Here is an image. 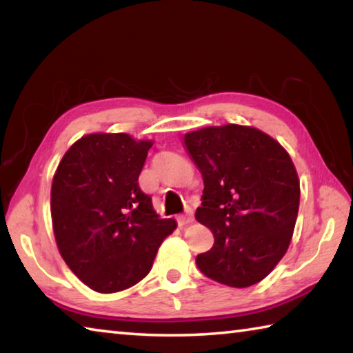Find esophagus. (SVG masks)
I'll list each match as a JSON object with an SVG mask.
<instances>
[{
    "instance_id": "obj_1",
    "label": "esophagus",
    "mask_w": 353,
    "mask_h": 353,
    "mask_svg": "<svg viewBox=\"0 0 353 353\" xmlns=\"http://www.w3.org/2000/svg\"><path fill=\"white\" fill-rule=\"evenodd\" d=\"M193 221H194L193 213H187V214H185V216H179L177 218V223H179V225H181V227L188 225V224L193 223Z\"/></svg>"
}]
</instances>
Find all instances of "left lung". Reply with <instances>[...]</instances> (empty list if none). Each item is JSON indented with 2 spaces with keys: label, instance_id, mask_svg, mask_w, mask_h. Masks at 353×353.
I'll use <instances>...</instances> for the list:
<instances>
[{
  "label": "left lung",
  "instance_id": "obj_1",
  "mask_svg": "<svg viewBox=\"0 0 353 353\" xmlns=\"http://www.w3.org/2000/svg\"><path fill=\"white\" fill-rule=\"evenodd\" d=\"M183 145L204 179L196 219L214 236L196 265L234 288L261 282L288 250L297 219L301 187L290 154L240 124L193 130Z\"/></svg>",
  "mask_w": 353,
  "mask_h": 353
}]
</instances>
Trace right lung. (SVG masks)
Masks as SVG:
<instances>
[{"instance_id":"1","label":"right lung","mask_w":353,"mask_h":353,"mask_svg":"<svg viewBox=\"0 0 353 353\" xmlns=\"http://www.w3.org/2000/svg\"><path fill=\"white\" fill-rule=\"evenodd\" d=\"M152 140L88 134L70 146L51 187V218L62 259L93 291L109 294L139 283L160 244L177 227L160 219L139 187Z\"/></svg>"}]
</instances>
